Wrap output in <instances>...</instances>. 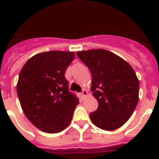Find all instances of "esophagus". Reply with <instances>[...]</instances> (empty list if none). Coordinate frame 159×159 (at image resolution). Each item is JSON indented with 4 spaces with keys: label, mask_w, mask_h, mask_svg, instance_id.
<instances>
[{
    "label": "esophagus",
    "mask_w": 159,
    "mask_h": 159,
    "mask_svg": "<svg viewBox=\"0 0 159 159\" xmlns=\"http://www.w3.org/2000/svg\"><path fill=\"white\" fill-rule=\"evenodd\" d=\"M88 91H87V90H85V89H84V90H83V92L80 93V95H81V97H82L83 99H84V98H85V97L88 95Z\"/></svg>",
    "instance_id": "esophagus-1"
}]
</instances>
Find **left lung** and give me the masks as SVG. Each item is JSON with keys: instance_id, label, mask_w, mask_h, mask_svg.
Masks as SVG:
<instances>
[{"instance_id": "1", "label": "left lung", "mask_w": 159, "mask_h": 159, "mask_svg": "<svg viewBox=\"0 0 159 159\" xmlns=\"http://www.w3.org/2000/svg\"><path fill=\"white\" fill-rule=\"evenodd\" d=\"M92 73L91 90L99 102L90 119L97 127L114 130L127 123L139 102V81L131 66L105 49L77 52Z\"/></svg>"}]
</instances>
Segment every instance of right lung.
<instances>
[{
    "instance_id": "1",
    "label": "right lung",
    "mask_w": 159,
    "mask_h": 159,
    "mask_svg": "<svg viewBox=\"0 0 159 159\" xmlns=\"http://www.w3.org/2000/svg\"><path fill=\"white\" fill-rule=\"evenodd\" d=\"M73 52L36 54L22 67L16 92L24 113L39 130L58 133L70 124L79 99L68 91L64 74Z\"/></svg>"
}]
</instances>
